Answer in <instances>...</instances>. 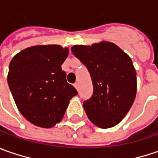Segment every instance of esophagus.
<instances>
[{
    "instance_id": "obj_1",
    "label": "esophagus",
    "mask_w": 158,
    "mask_h": 158,
    "mask_svg": "<svg viewBox=\"0 0 158 158\" xmlns=\"http://www.w3.org/2000/svg\"><path fill=\"white\" fill-rule=\"evenodd\" d=\"M74 87H75L76 89H79V84H78V82H76V83L74 84Z\"/></svg>"
}]
</instances>
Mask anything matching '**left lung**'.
Instances as JSON below:
<instances>
[{"mask_svg": "<svg viewBox=\"0 0 158 158\" xmlns=\"http://www.w3.org/2000/svg\"><path fill=\"white\" fill-rule=\"evenodd\" d=\"M71 51L85 65L92 79L93 95L83 102L89 119L101 128L118 124L136 96V73L131 58L109 41L76 45Z\"/></svg>", "mask_w": 158, "mask_h": 158, "instance_id": "left-lung-1", "label": "left lung"}]
</instances>
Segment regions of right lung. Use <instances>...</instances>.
I'll return each instance as SVG.
<instances>
[{
    "instance_id": "obj_1",
    "label": "right lung",
    "mask_w": 158,
    "mask_h": 158,
    "mask_svg": "<svg viewBox=\"0 0 158 158\" xmlns=\"http://www.w3.org/2000/svg\"><path fill=\"white\" fill-rule=\"evenodd\" d=\"M69 51L59 45L31 46L16 53L9 63L8 84L16 107L35 126L54 127L77 95L61 69Z\"/></svg>"
}]
</instances>
